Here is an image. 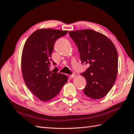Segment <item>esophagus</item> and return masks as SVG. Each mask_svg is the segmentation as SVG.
<instances>
[{
	"label": "esophagus",
	"instance_id": "obj_1",
	"mask_svg": "<svg viewBox=\"0 0 134 134\" xmlns=\"http://www.w3.org/2000/svg\"><path fill=\"white\" fill-rule=\"evenodd\" d=\"M76 74L75 72H73V74L70 75V77H71V78H75V77L76 76Z\"/></svg>",
	"mask_w": 134,
	"mask_h": 134
}]
</instances>
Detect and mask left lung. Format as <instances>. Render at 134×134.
Segmentation results:
<instances>
[{
	"label": "left lung",
	"instance_id": "obj_1",
	"mask_svg": "<svg viewBox=\"0 0 134 134\" xmlns=\"http://www.w3.org/2000/svg\"><path fill=\"white\" fill-rule=\"evenodd\" d=\"M69 35L78 47L83 64L89 68L81 74L87 81L84 94L102 98L111 90L118 70V54L114 44L106 36L92 30L70 31Z\"/></svg>",
	"mask_w": 134,
	"mask_h": 134
}]
</instances>
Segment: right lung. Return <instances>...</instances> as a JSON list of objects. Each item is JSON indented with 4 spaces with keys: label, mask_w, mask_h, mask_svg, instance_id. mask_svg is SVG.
<instances>
[{
    "label": "right lung",
    "mask_w": 134,
    "mask_h": 134,
    "mask_svg": "<svg viewBox=\"0 0 134 134\" xmlns=\"http://www.w3.org/2000/svg\"><path fill=\"white\" fill-rule=\"evenodd\" d=\"M68 31L40 29L32 33L24 45L21 68L24 81L30 91L44 102L57 96L68 81V76L57 72L55 67L50 71V64H56L51 59L56 40Z\"/></svg>",
    "instance_id": "1"
}]
</instances>
